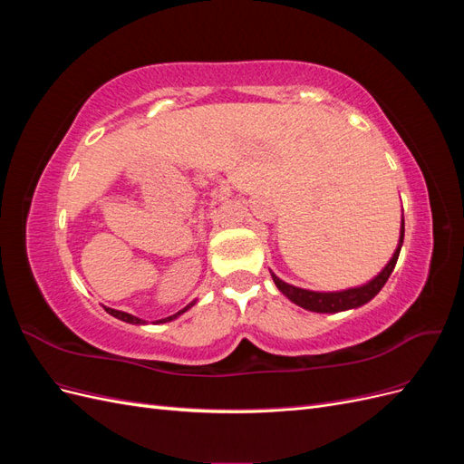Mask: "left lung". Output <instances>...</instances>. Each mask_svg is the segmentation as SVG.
Here are the masks:
<instances>
[{"label": "left lung", "instance_id": "obj_1", "mask_svg": "<svg viewBox=\"0 0 464 464\" xmlns=\"http://www.w3.org/2000/svg\"><path fill=\"white\" fill-rule=\"evenodd\" d=\"M402 240H404V217L401 218V234H399V244H397L395 254H392V257L389 259V263L383 266L382 271H379L372 280H368V283H363L360 286L334 290V292H317V290H307V288L288 285V283H285L283 278H278L271 271L273 283L290 302L304 307V310H307V312L339 314V312H346V310H356V307L373 300L379 294V290L385 286L392 269H395V265H397L401 247H402Z\"/></svg>", "mask_w": 464, "mask_h": 464}]
</instances>
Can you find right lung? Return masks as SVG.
I'll return each mask as SVG.
<instances>
[{
  "label": "right lung",
  "mask_w": 464,
  "mask_h": 464,
  "mask_svg": "<svg viewBox=\"0 0 464 464\" xmlns=\"http://www.w3.org/2000/svg\"><path fill=\"white\" fill-rule=\"evenodd\" d=\"M195 302L198 300H193L191 304H188L184 310H179L178 314H174V315H168V317H164V319H159V321H154V325H159V323H168V321H174L176 317H179L181 314H186L189 307H193L195 305ZM104 310L111 315V317H116V319H120V321H125V323H131V325H147L149 321H145V319H141V317H135V315H131V314H125V312H120V310H111V307H106V305H102Z\"/></svg>",
  "instance_id": "obj_1"
}]
</instances>
